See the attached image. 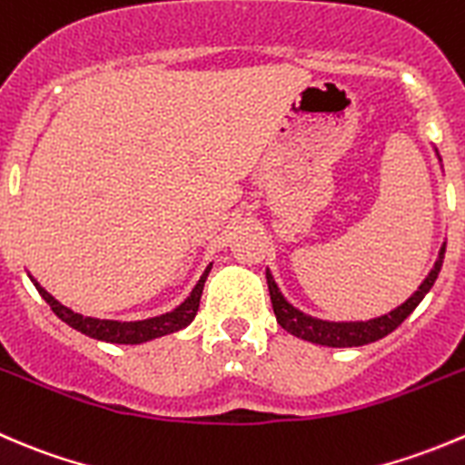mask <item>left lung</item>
Masks as SVG:
<instances>
[{
    "label": "left lung",
    "instance_id": "8db88e82",
    "mask_svg": "<svg viewBox=\"0 0 465 465\" xmlns=\"http://www.w3.org/2000/svg\"><path fill=\"white\" fill-rule=\"evenodd\" d=\"M443 256H445V245L440 247L439 261L434 263V270L427 274L425 282L420 283V288H418V291L413 292L404 304H400L398 309L391 311L389 315L368 320V322H327V320L311 318V315L302 313V311H297L295 306H291L286 300H283V295L279 292L270 270H265V279H268L270 300H272V309H274V315H277V322L282 324L288 333H292V336L297 338H304V341L318 342V345H327V347H359V345H368V342H375L380 341V338L389 336L393 329H398L400 324L409 318V313L420 304L422 297H425L427 292H430V288L434 286L436 277H439L440 272V265H443Z\"/></svg>",
    "mask_w": 465,
    "mask_h": 465
}]
</instances>
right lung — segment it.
Listing matches in <instances>:
<instances>
[{"mask_svg":"<svg viewBox=\"0 0 465 465\" xmlns=\"http://www.w3.org/2000/svg\"><path fill=\"white\" fill-rule=\"evenodd\" d=\"M211 268H206V272L202 274V279L197 282V286L193 288L191 297L183 302L182 306H177L170 313L159 315V318H150V320H138V322H115V320H97V318H85V315L74 313L67 306L58 304L38 282L35 283L38 292L43 295V300L52 306L54 313L63 320V322L70 324L72 329L76 331L85 333V336H93L97 341H106V342H120V345H136V342H145L152 341V338L165 336V333H173L183 329L186 324L193 322V318L197 315V309H200V297L202 291H204V282L209 277Z\"/></svg>","mask_w":465,"mask_h":465,"instance_id":"1","label":"right lung"}]
</instances>
